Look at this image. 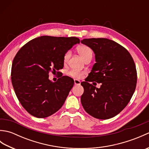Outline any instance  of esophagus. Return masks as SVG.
<instances>
[{
  "instance_id": "34e87169",
  "label": "esophagus",
  "mask_w": 149,
  "mask_h": 149,
  "mask_svg": "<svg viewBox=\"0 0 149 149\" xmlns=\"http://www.w3.org/2000/svg\"><path fill=\"white\" fill-rule=\"evenodd\" d=\"M74 84H75V85H80L81 81L77 80V79H74Z\"/></svg>"
}]
</instances>
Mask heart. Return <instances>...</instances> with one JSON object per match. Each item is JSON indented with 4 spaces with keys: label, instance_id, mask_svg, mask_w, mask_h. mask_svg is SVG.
<instances>
[{
    "label": "heart",
    "instance_id": "b5f03b06",
    "mask_svg": "<svg viewBox=\"0 0 149 149\" xmlns=\"http://www.w3.org/2000/svg\"><path fill=\"white\" fill-rule=\"evenodd\" d=\"M77 50L78 53L81 56L84 60L88 58H90V57H91V58H92L93 50L90 47L85 45H83L78 47ZM70 52L67 51L65 54L64 56H63V62L65 63L67 62L70 58ZM84 74H85V72L74 70L68 72V75L70 76L74 77V79H81Z\"/></svg>",
    "mask_w": 149,
    "mask_h": 149
}]
</instances>
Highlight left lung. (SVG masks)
<instances>
[{
    "instance_id": "8db88e82",
    "label": "left lung",
    "mask_w": 149,
    "mask_h": 149,
    "mask_svg": "<svg viewBox=\"0 0 149 149\" xmlns=\"http://www.w3.org/2000/svg\"><path fill=\"white\" fill-rule=\"evenodd\" d=\"M93 50L95 61L86 81L101 83L99 88L86 81L81 101L94 118L106 120L118 115L127 105L137 82V72L130 54L120 44L107 38L84 39Z\"/></svg>"
}]
</instances>
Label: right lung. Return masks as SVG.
<instances>
[{
    "instance_id": "right-lung-1",
    "label": "right lung",
    "mask_w": 149,
    "mask_h": 149,
    "mask_svg": "<svg viewBox=\"0 0 149 149\" xmlns=\"http://www.w3.org/2000/svg\"><path fill=\"white\" fill-rule=\"evenodd\" d=\"M79 43L75 37L43 36L29 41L16 54L12 84L19 102L31 115L46 118L62 107L74 81L63 76L53 83L49 74L62 69L65 54Z\"/></svg>"
}]
</instances>
